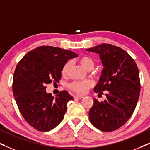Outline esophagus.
Masks as SVG:
<instances>
[{
	"mask_svg": "<svg viewBox=\"0 0 150 150\" xmlns=\"http://www.w3.org/2000/svg\"><path fill=\"white\" fill-rule=\"evenodd\" d=\"M84 98V96H79V95H77V96H74V99L75 100H79V99H81V98Z\"/></svg>",
	"mask_w": 150,
	"mask_h": 150,
	"instance_id": "obj_1",
	"label": "esophagus"
}]
</instances>
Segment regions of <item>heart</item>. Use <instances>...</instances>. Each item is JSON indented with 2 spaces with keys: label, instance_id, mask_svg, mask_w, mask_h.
I'll list each match as a JSON object with an SVG mask.
<instances>
[{
  "label": "heart",
  "instance_id": "obj_1",
  "mask_svg": "<svg viewBox=\"0 0 150 150\" xmlns=\"http://www.w3.org/2000/svg\"><path fill=\"white\" fill-rule=\"evenodd\" d=\"M79 63L83 68L86 70H91L94 66V62L91 57L88 56H82L79 59ZM71 62H67L64 64L62 69V73L63 75L67 73ZM93 85V82L90 79L84 81H74L69 84V88L73 91L78 94H85L90 88Z\"/></svg>",
  "mask_w": 150,
  "mask_h": 150
}]
</instances>
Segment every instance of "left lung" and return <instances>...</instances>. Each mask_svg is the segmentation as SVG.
<instances>
[{
	"mask_svg": "<svg viewBox=\"0 0 150 150\" xmlns=\"http://www.w3.org/2000/svg\"><path fill=\"white\" fill-rule=\"evenodd\" d=\"M100 55L103 65L101 77L95 86L99 95L106 92L107 99H93L89 120L102 132H113L127 122L133 114L139 98L141 84L136 62L123 49L102 43L86 49Z\"/></svg>",
	"mask_w": 150,
	"mask_h": 150,
	"instance_id": "1",
	"label": "left lung"
}]
</instances>
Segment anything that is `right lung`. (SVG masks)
<instances>
[{
  "instance_id": "1",
  "label": "right lung",
  "mask_w": 150,
  "mask_h": 150,
  "mask_svg": "<svg viewBox=\"0 0 150 150\" xmlns=\"http://www.w3.org/2000/svg\"><path fill=\"white\" fill-rule=\"evenodd\" d=\"M77 56L71 50L43 45L28 52L17 64L13 94L22 116L36 129L48 132L64 119L68 102L73 98L66 91L54 98L45 86L59 82L64 64Z\"/></svg>"
}]
</instances>
